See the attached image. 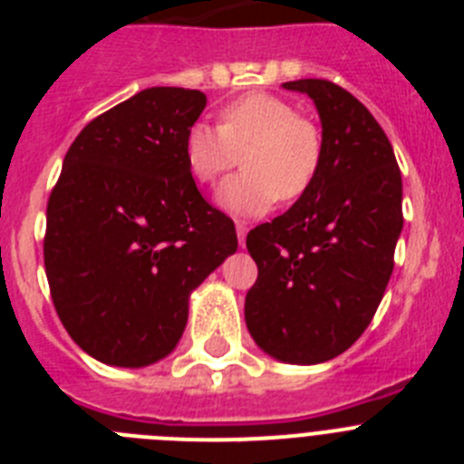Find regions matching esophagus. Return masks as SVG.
Segmentation results:
<instances>
[{
	"label": "esophagus",
	"mask_w": 464,
	"mask_h": 464,
	"mask_svg": "<svg viewBox=\"0 0 464 464\" xmlns=\"http://www.w3.org/2000/svg\"><path fill=\"white\" fill-rule=\"evenodd\" d=\"M246 232H248L246 223H237V237H239V246L246 244Z\"/></svg>",
	"instance_id": "esophagus-1"
}]
</instances>
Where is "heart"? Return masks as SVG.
<instances>
[{"mask_svg":"<svg viewBox=\"0 0 464 464\" xmlns=\"http://www.w3.org/2000/svg\"><path fill=\"white\" fill-rule=\"evenodd\" d=\"M244 171L223 183L218 199L229 211L260 216L276 199L297 202L323 165L321 127L269 92H248L220 109L218 127L195 122L183 139V155L197 183L211 186L232 167Z\"/></svg>","mask_w":464,"mask_h":464,"instance_id":"1","label":"heart"}]
</instances>
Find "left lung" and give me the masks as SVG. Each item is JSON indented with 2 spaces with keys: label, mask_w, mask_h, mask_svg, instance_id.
<instances>
[{
  "label": "left lung",
  "mask_w": 464,
  "mask_h": 464,
  "mask_svg": "<svg viewBox=\"0 0 464 464\" xmlns=\"http://www.w3.org/2000/svg\"><path fill=\"white\" fill-rule=\"evenodd\" d=\"M309 94L323 122V165L304 197L246 237L257 278L246 325L257 346L290 364H315L353 346L374 318L395 267L401 174L367 106L325 79Z\"/></svg>",
  "instance_id": "left-lung-1"
}]
</instances>
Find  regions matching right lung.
I'll list each match as a JSON object with an SVG mask.
<instances>
[{
	"label": "right lung",
	"mask_w": 464,
	"mask_h": 464,
	"mask_svg": "<svg viewBox=\"0 0 464 464\" xmlns=\"http://www.w3.org/2000/svg\"><path fill=\"white\" fill-rule=\"evenodd\" d=\"M204 106L199 90H141L90 121L64 155L44 265L64 330L100 362L146 367L169 355L190 293L239 246L183 155Z\"/></svg>",
	"instance_id": "obj_1"
}]
</instances>
